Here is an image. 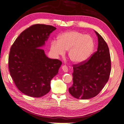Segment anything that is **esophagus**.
Masks as SVG:
<instances>
[{"label":"esophagus","instance_id":"34e87169","mask_svg":"<svg viewBox=\"0 0 124 124\" xmlns=\"http://www.w3.org/2000/svg\"><path fill=\"white\" fill-rule=\"evenodd\" d=\"M62 69L63 71L64 72H68V68L67 65H63V66L62 67Z\"/></svg>","mask_w":124,"mask_h":124}]
</instances>
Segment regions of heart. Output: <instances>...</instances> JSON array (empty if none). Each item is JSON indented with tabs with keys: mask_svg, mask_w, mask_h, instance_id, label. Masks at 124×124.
<instances>
[{
	"mask_svg": "<svg viewBox=\"0 0 124 124\" xmlns=\"http://www.w3.org/2000/svg\"><path fill=\"white\" fill-rule=\"evenodd\" d=\"M94 47L92 37L77 31H71L61 34L58 41L53 40L51 51L55 55H62L68 51V56L72 62L79 63L90 57Z\"/></svg>",
	"mask_w": 124,
	"mask_h": 124,
	"instance_id": "obj_1",
	"label": "heart"
}]
</instances>
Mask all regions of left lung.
Masks as SVG:
<instances>
[{"label": "left lung", "mask_w": 124, "mask_h": 124, "mask_svg": "<svg viewBox=\"0 0 124 124\" xmlns=\"http://www.w3.org/2000/svg\"><path fill=\"white\" fill-rule=\"evenodd\" d=\"M97 51L85 61L73 65V84L70 94L78 99H89L97 95L108 82L111 72V57L107 43L100 34Z\"/></svg>", "instance_id": "left-lung-1"}]
</instances>
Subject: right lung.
I'll return each mask as SVG.
<instances>
[{"label": "right lung", "mask_w": 124, "mask_h": 124, "mask_svg": "<svg viewBox=\"0 0 124 124\" xmlns=\"http://www.w3.org/2000/svg\"><path fill=\"white\" fill-rule=\"evenodd\" d=\"M56 28L36 24L20 33L10 49V75L19 91L28 96L40 97L51 89V80L59 71L62 62L49 59L41 47Z\"/></svg>", "instance_id": "add662e5"}]
</instances>
